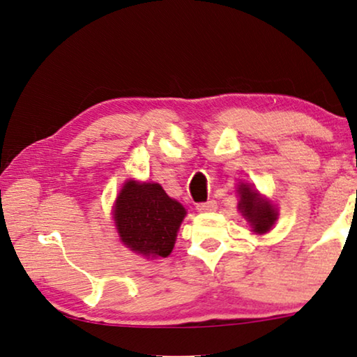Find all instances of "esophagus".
Listing matches in <instances>:
<instances>
[{"instance_id": "esophagus-1", "label": "esophagus", "mask_w": 357, "mask_h": 357, "mask_svg": "<svg viewBox=\"0 0 357 357\" xmlns=\"http://www.w3.org/2000/svg\"><path fill=\"white\" fill-rule=\"evenodd\" d=\"M217 208V202L215 201H207V202H201L197 204V212H213Z\"/></svg>"}]
</instances>
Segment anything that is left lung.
Returning <instances> with one entry per match:
<instances>
[{"mask_svg":"<svg viewBox=\"0 0 357 357\" xmlns=\"http://www.w3.org/2000/svg\"><path fill=\"white\" fill-rule=\"evenodd\" d=\"M238 208L246 220L251 223L253 231H256V234H266V231H269L271 227L274 225L275 218H278V212H275L273 204L261 197L258 192L246 186V184H241L238 188Z\"/></svg>","mask_w":357,"mask_h":357,"instance_id":"1","label":"left lung"}]
</instances>
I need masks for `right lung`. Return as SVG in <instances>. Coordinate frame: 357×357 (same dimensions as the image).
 Returning a JSON list of instances; mask_svg holds the SVG:
<instances>
[{
	"label": "right lung",
	"mask_w": 357,
	"mask_h": 357,
	"mask_svg": "<svg viewBox=\"0 0 357 357\" xmlns=\"http://www.w3.org/2000/svg\"><path fill=\"white\" fill-rule=\"evenodd\" d=\"M186 211L156 183L129 181L119 192L114 220L122 243L146 258H166Z\"/></svg>",
	"instance_id": "1"
}]
</instances>
